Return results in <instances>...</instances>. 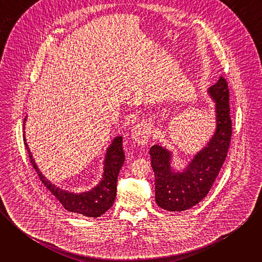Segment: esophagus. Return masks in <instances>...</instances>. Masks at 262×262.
I'll list each match as a JSON object with an SVG mask.
<instances>
[{"mask_svg":"<svg viewBox=\"0 0 262 262\" xmlns=\"http://www.w3.org/2000/svg\"><path fill=\"white\" fill-rule=\"evenodd\" d=\"M149 136H150V127L144 122L138 123L132 132V139L139 145H145L148 142Z\"/></svg>","mask_w":262,"mask_h":262,"instance_id":"esophagus-1","label":"esophagus"}]
</instances>
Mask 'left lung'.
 Returning a JSON list of instances; mask_svg holds the SVG:
<instances>
[{
    "label": "left lung",
    "mask_w": 262,
    "mask_h": 262,
    "mask_svg": "<svg viewBox=\"0 0 262 262\" xmlns=\"http://www.w3.org/2000/svg\"><path fill=\"white\" fill-rule=\"evenodd\" d=\"M215 102V132L182 172L171 167L172 154L165 147L154 145L149 155L155 171L156 201L169 211H182L198 204L209 192L226 160L232 135L229 89L223 77L208 89Z\"/></svg>",
    "instance_id": "obj_1"
}]
</instances>
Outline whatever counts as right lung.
Listing matches in <instances>:
<instances>
[{
  "label": "right lung",
  "mask_w": 262,
  "mask_h": 262,
  "mask_svg": "<svg viewBox=\"0 0 262 262\" xmlns=\"http://www.w3.org/2000/svg\"><path fill=\"white\" fill-rule=\"evenodd\" d=\"M27 117L24 119V129ZM24 143L26 145V149L29 155L30 162L33 168L38 174L41 182L45 184L46 188L59 200V202L64 206L65 209L71 212H76L79 214H83L85 216L90 217H98L103 214L106 210L113 205L116 193H117V178L119 171L124 163L125 157L122 148V137H116L110 147L107 148L105 159H104V167H103V175L100 182L88 192H84L81 194L72 193L65 190L60 189L59 186L53 184L49 181L42 173L37 168L35 161L32 158V154L29 150L28 144L26 142L25 132H24Z\"/></svg>",
  "instance_id": "obj_1"
}]
</instances>
